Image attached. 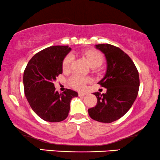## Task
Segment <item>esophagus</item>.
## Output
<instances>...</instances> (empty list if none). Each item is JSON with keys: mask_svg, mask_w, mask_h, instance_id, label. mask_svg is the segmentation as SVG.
I'll use <instances>...</instances> for the list:
<instances>
[{"mask_svg": "<svg viewBox=\"0 0 160 160\" xmlns=\"http://www.w3.org/2000/svg\"><path fill=\"white\" fill-rule=\"evenodd\" d=\"M78 95L80 96H86V95H87V92H79Z\"/></svg>", "mask_w": 160, "mask_h": 160, "instance_id": "34e87169", "label": "esophagus"}]
</instances>
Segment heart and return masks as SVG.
<instances>
[{"label":"heart","instance_id":"heart-1","mask_svg":"<svg viewBox=\"0 0 160 160\" xmlns=\"http://www.w3.org/2000/svg\"><path fill=\"white\" fill-rule=\"evenodd\" d=\"M83 55L88 61L89 64L93 68H99L104 62V57L102 54L96 49H89L86 50L83 52ZM72 61H73V57L71 54H68L64 58L62 63V68L64 71H68L71 69ZM89 82L88 77L80 76V75H74L70 80V84L73 88L78 89H83L85 87L86 83Z\"/></svg>","mask_w":160,"mask_h":160}]
</instances>
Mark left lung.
Returning a JSON list of instances; mask_svg holds the SVG:
<instances>
[{
    "label": "left lung",
    "mask_w": 160,
    "mask_h": 160,
    "mask_svg": "<svg viewBox=\"0 0 160 160\" xmlns=\"http://www.w3.org/2000/svg\"><path fill=\"white\" fill-rule=\"evenodd\" d=\"M96 48L105 54L107 61L106 74L98 83L107 90L102 94L94 92L97 103L89 108V115L97 122L111 123L125 115L134 102L139 91V73L122 49L109 44H99Z\"/></svg>",
    "instance_id": "left-lung-1"
}]
</instances>
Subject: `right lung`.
Here are the masks:
<instances>
[{
    "label": "right lung",
    "instance_id": "1",
    "mask_svg": "<svg viewBox=\"0 0 160 160\" xmlns=\"http://www.w3.org/2000/svg\"><path fill=\"white\" fill-rule=\"evenodd\" d=\"M71 50L68 45L43 49L32 58L24 71L27 101L35 113L46 122L64 120L69 113L71 100L78 96L77 92L68 89L58 93L54 85L56 77L62 73L63 61Z\"/></svg>",
    "mask_w": 160,
    "mask_h": 160
}]
</instances>
